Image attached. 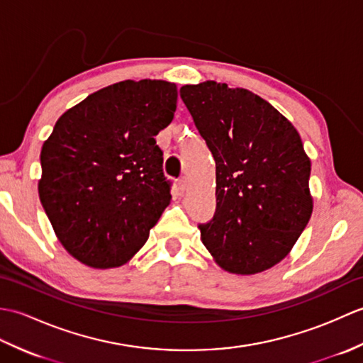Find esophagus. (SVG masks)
Listing matches in <instances>:
<instances>
[{
  "instance_id": "obj_1",
  "label": "esophagus",
  "mask_w": 363,
  "mask_h": 363,
  "mask_svg": "<svg viewBox=\"0 0 363 363\" xmlns=\"http://www.w3.org/2000/svg\"><path fill=\"white\" fill-rule=\"evenodd\" d=\"M179 190L181 191H186L187 190V177L182 176L179 179Z\"/></svg>"
}]
</instances>
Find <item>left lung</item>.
<instances>
[{
    "mask_svg": "<svg viewBox=\"0 0 363 363\" xmlns=\"http://www.w3.org/2000/svg\"><path fill=\"white\" fill-rule=\"evenodd\" d=\"M181 98L215 159L217 209L201 240L229 273L256 274L287 256L311 220V160L298 130L246 89L206 81Z\"/></svg>",
    "mask_w": 363,
    "mask_h": 363,
    "instance_id": "left-lung-1",
    "label": "left lung"
}]
</instances>
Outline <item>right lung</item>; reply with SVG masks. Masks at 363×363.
<instances>
[{
	"mask_svg": "<svg viewBox=\"0 0 363 363\" xmlns=\"http://www.w3.org/2000/svg\"><path fill=\"white\" fill-rule=\"evenodd\" d=\"M176 101L172 82L121 81L68 109L45 140L38 196L59 242L84 265H125L169 204L154 137Z\"/></svg>",
	"mask_w": 363,
	"mask_h": 363,
	"instance_id": "obj_1",
	"label": "right lung"
}]
</instances>
